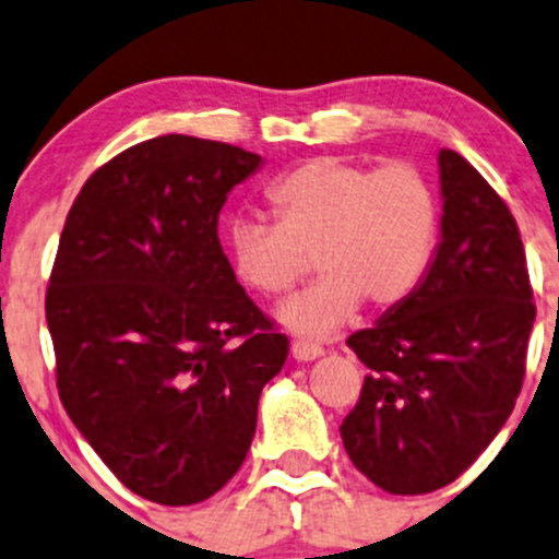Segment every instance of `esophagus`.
Masks as SVG:
<instances>
[{"label": "esophagus", "mask_w": 559, "mask_h": 559, "mask_svg": "<svg viewBox=\"0 0 559 559\" xmlns=\"http://www.w3.org/2000/svg\"><path fill=\"white\" fill-rule=\"evenodd\" d=\"M324 354V348L319 343H308V341H295L292 343V357L297 362H311V359H319Z\"/></svg>", "instance_id": "obj_1"}]
</instances>
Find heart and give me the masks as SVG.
Instances as JSON below:
<instances>
[{"label":"heart","instance_id":"heart-1","mask_svg":"<svg viewBox=\"0 0 559 559\" xmlns=\"http://www.w3.org/2000/svg\"><path fill=\"white\" fill-rule=\"evenodd\" d=\"M275 224L235 216L227 257L235 278L262 297L295 289L316 257L321 278L278 311L295 335L324 337L357 313L403 306L425 281L441 235V200L419 167H373L316 156L267 189Z\"/></svg>","mask_w":559,"mask_h":559}]
</instances>
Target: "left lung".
Returning a JSON list of instances; mask_svg holds the SVG:
<instances>
[{
  "instance_id": "1",
  "label": "left lung",
  "mask_w": 559,
  "mask_h": 559,
  "mask_svg": "<svg viewBox=\"0 0 559 559\" xmlns=\"http://www.w3.org/2000/svg\"><path fill=\"white\" fill-rule=\"evenodd\" d=\"M441 243L414 297L348 348L370 370L343 447L392 495L452 484L492 443L524 381L533 286L514 216L456 151L438 154Z\"/></svg>"
}]
</instances>
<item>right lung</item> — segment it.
Returning <instances> with one entry per match:
<instances>
[{"label":"right lung","instance_id":"right-lung-1","mask_svg":"<svg viewBox=\"0 0 559 559\" xmlns=\"http://www.w3.org/2000/svg\"><path fill=\"white\" fill-rule=\"evenodd\" d=\"M259 165L216 140H145L83 183L61 229L45 295L61 405L154 503H202L238 473L289 354L218 243L227 194Z\"/></svg>","mask_w":559,"mask_h":559}]
</instances>
